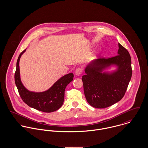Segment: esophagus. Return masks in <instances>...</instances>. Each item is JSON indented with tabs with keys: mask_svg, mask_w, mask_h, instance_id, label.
<instances>
[{
	"mask_svg": "<svg viewBox=\"0 0 148 148\" xmlns=\"http://www.w3.org/2000/svg\"><path fill=\"white\" fill-rule=\"evenodd\" d=\"M82 72H83V68H80V67H79V68H77L76 69L75 74H76V75H77V76H79V75H82Z\"/></svg>",
	"mask_w": 148,
	"mask_h": 148,
	"instance_id": "1",
	"label": "esophagus"
}]
</instances>
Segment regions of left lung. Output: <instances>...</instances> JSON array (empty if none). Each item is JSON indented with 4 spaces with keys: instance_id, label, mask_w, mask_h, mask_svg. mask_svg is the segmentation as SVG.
<instances>
[{
    "instance_id": "obj_1",
    "label": "left lung",
    "mask_w": 148,
    "mask_h": 148,
    "mask_svg": "<svg viewBox=\"0 0 148 148\" xmlns=\"http://www.w3.org/2000/svg\"><path fill=\"white\" fill-rule=\"evenodd\" d=\"M118 55L109 58H99L86 67L82 76L85 96L94 108H105L120 101L124 97L132 77L131 58L126 48L119 43ZM118 66L111 74L102 73L110 64Z\"/></svg>"
}]
</instances>
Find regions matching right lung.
I'll list each match as a JSON object with an SVG mask.
<instances>
[{
	"mask_svg": "<svg viewBox=\"0 0 148 148\" xmlns=\"http://www.w3.org/2000/svg\"><path fill=\"white\" fill-rule=\"evenodd\" d=\"M25 51V49L18 57L15 73V84L21 99L27 105L40 111L50 113L57 110L63 104L65 88L73 80V74L70 73L64 75L45 92H30L23 86L20 78L19 60L21 55Z\"/></svg>",
	"mask_w": 148,
	"mask_h": 148,
	"instance_id": "obj_1",
	"label": "right lung"
}]
</instances>
